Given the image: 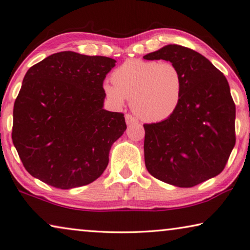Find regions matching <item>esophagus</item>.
Returning <instances> with one entry per match:
<instances>
[{
	"mask_svg": "<svg viewBox=\"0 0 250 250\" xmlns=\"http://www.w3.org/2000/svg\"><path fill=\"white\" fill-rule=\"evenodd\" d=\"M125 121H126V124L129 125V124H133V123H137V119L136 117H134L133 115L130 114H126L125 115Z\"/></svg>",
	"mask_w": 250,
	"mask_h": 250,
	"instance_id": "34e87169",
	"label": "esophagus"
}]
</instances>
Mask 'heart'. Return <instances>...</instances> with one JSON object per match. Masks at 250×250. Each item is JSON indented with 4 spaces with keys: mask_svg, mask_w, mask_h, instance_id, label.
<instances>
[{
    "mask_svg": "<svg viewBox=\"0 0 250 250\" xmlns=\"http://www.w3.org/2000/svg\"><path fill=\"white\" fill-rule=\"evenodd\" d=\"M102 84L112 104L122 106L127 99L141 119L155 123L168 119L180 105L184 79L175 64L139 59L127 60Z\"/></svg>",
    "mask_w": 250,
    "mask_h": 250,
    "instance_id": "1",
    "label": "heart"
}]
</instances>
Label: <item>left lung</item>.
<instances>
[{
    "instance_id": "obj_1",
    "label": "left lung",
    "mask_w": 250,
    "mask_h": 250,
    "mask_svg": "<svg viewBox=\"0 0 250 250\" xmlns=\"http://www.w3.org/2000/svg\"><path fill=\"white\" fill-rule=\"evenodd\" d=\"M180 68L184 90L168 119L145 124V163L158 180L192 187L223 171L235 146V104L224 75L198 52L167 44L144 56Z\"/></svg>"
}]
</instances>
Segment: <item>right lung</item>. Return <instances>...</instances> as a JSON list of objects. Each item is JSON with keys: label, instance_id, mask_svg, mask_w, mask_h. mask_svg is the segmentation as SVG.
Masks as SVG:
<instances>
[{"label": "right lung", "instance_id": "1", "mask_svg": "<svg viewBox=\"0 0 250 250\" xmlns=\"http://www.w3.org/2000/svg\"><path fill=\"white\" fill-rule=\"evenodd\" d=\"M115 63L64 51L27 70L14 104L12 139L30 175L61 189L102 175L112 145L126 130L124 114L103 109V81Z\"/></svg>", "mask_w": 250, "mask_h": 250}]
</instances>
